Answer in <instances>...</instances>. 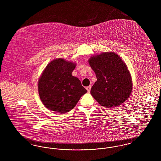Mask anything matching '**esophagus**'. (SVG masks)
Returning a JSON list of instances; mask_svg holds the SVG:
<instances>
[{
	"mask_svg": "<svg viewBox=\"0 0 161 161\" xmlns=\"http://www.w3.org/2000/svg\"><path fill=\"white\" fill-rule=\"evenodd\" d=\"M86 89H87V92H90V91H91V86H87V87H86Z\"/></svg>",
	"mask_w": 161,
	"mask_h": 161,
	"instance_id": "esophagus-1",
	"label": "esophagus"
}]
</instances>
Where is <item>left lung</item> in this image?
Segmentation results:
<instances>
[{"label":"left lung","mask_w":161,"mask_h":161,"mask_svg":"<svg viewBox=\"0 0 161 161\" xmlns=\"http://www.w3.org/2000/svg\"><path fill=\"white\" fill-rule=\"evenodd\" d=\"M88 62L97 79L91 93L101 106L114 108L129 98L132 78L126 64L118 54L102 53L91 57Z\"/></svg>","instance_id":"8db88e82"}]
</instances>
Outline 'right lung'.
Segmentation results:
<instances>
[{"mask_svg": "<svg viewBox=\"0 0 161 161\" xmlns=\"http://www.w3.org/2000/svg\"><path fill=\"white\" fill-rule=\"evenodd\" d=\"M75 66V63L59 58L48 63L43 71L38 80V94L49 110L66 114L87 92L80 80L72 75Z\"/></svg>", "mask_w": 161, "mask_h": 161, "instance_id": "right-lung-1", "label": "right lung"}]
</instances>
